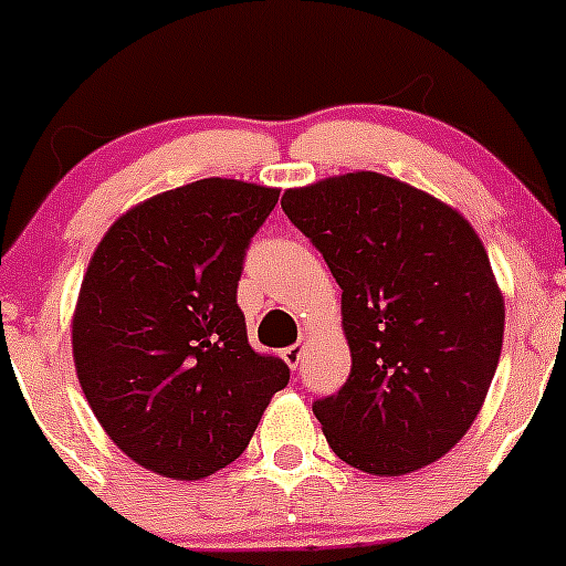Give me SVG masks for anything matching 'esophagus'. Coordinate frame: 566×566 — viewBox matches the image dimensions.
<instances>
[{
	"instance_id": "1",
	"label": "esophagus",
	"mask_w": 566,
	"mask_h": 566,
	"mask_svg": "<svg viewBox=\"0 0 566 566\" xmlns=\"http://www.w3.org/2000/svg\"><path fill=\"white\" fill-rule=\"evenodd\" d=\"M282 358H284V361H287L290 369H295L301 364V358H304V345H301V342H295V345L284 347Z\"/></svg>"
}]
</instances>
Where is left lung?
Masks as SVG:
<instances>
[{"instance_id":"1","label":"left lung","mask_w":566,"mask_h":566,"mask_svg":"<svg viewBox=\"0 0 566 566\" xmlns=\"http://www.w3.org/2000/svg\"><path fill=\"white\" fill-rule=\"evenodd\" d=\"M282 208L342 287L353 367L312 405L328 447L375 476L443 458L476 419L504 342V298L473 227L378 172L290 188Z\"/></svg>"}]
</instances>
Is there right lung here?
<instances>
[{
	"instance_id": "1",
	"label": "right lung",
	"mask_w": 566,
	"mask_h": 566,
	"mask_svg": "<svg viewBox=\"0 0 566 566\" xmlns=\"http://www.w3.org/2000/svg\"><path fill=\"white\" fill-rule=\"evenodd\" d=\"M276 188L205 180L119 216L73 315V358L106 436L139 465L202 479L243 454L290 367L249 345L238 282Z\"/></svg>"
}]
</instances>
